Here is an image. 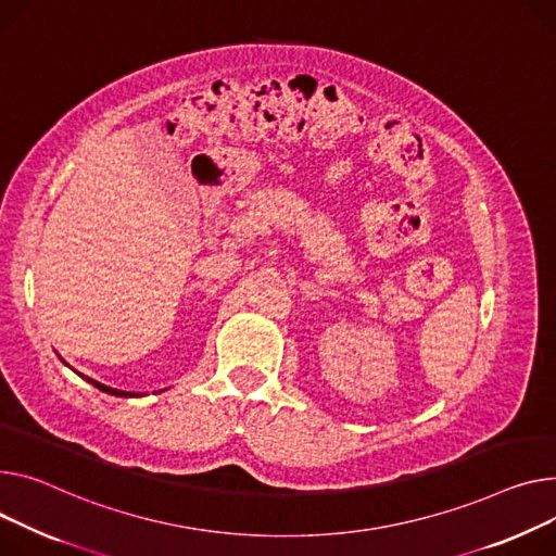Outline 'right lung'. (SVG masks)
<instances>
[{"label": "right lung", "mask_w": 556, "mask_h": 556, "mask_svg": "<svg viewBox=\"0 0 556 556\" xmlns=\"http://www.w3.org/2000/svg\"><path fill=\"white\" fill-rule=\"evenodd\" d=\"M64 362V359H62ZM85 378V376H83ZM89 384H93L96 389H100L102 393H109V395H116V397H140V393H134V391H121V389H111V387H106V384H100V382H96V380H91V378H85Z\"/></svg>", "instance_id": "right-lung-1"}]
</instances>
